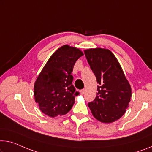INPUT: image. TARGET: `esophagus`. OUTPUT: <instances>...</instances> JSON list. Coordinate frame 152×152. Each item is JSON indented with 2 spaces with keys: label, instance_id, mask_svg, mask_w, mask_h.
<instances>
[{
  "label": "esophagus",
  "instance_id": "1",
  "mask_svg": "<svg viewBox=\"0 0 152 152\" xmlns=\"http://www.w3.org/2000/svg\"><path fill=\"white\" fill-rule=\"evenodd\" d=\"M85 89H82V90L80 91V95H84V94H85Z\"/></svg>",
  "mask_w": 152,
  "mask_h": 152
}]
</instances>
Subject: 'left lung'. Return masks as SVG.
Masks as SVG:
<instances>
[{
  "mask_svg": "<svg viewBox=\"0 0 152 152\" xmlns=\"http://www.w3.org/2000/svg\"><path fill=\"white\" fill-rule=\"evenodd\" d=\"M90 67L99 84L97 96L88 106L102 123H112L123 116L132 96L129 82L115 56L108 49L85 50Z\"/></svg>",
  "mask_w": 152,
  "mask_h": 152,
  "instance_id": "1",
  "label": "left lung"
}]
</instances>
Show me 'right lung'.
I'll return each mask as SVG.
<instances>
[{
    "mask_svg": "<svg viewBox=\"0 0 152 152\" xmlns=\"http://www.w3.org/2000/svg\"><path fill=\"white\" fill-rule=\"evenodd\" d=\"M83 52L68 45L59 48L48 61L34 85L35 102L44 114L51 117L68 113L75 102L72 72Z\"/></svg>",
    "mask_w": 152,
    "mask_h": 152,
    "instance_id": "obj_1",
    "label": "right lung"
}]
</instances>
